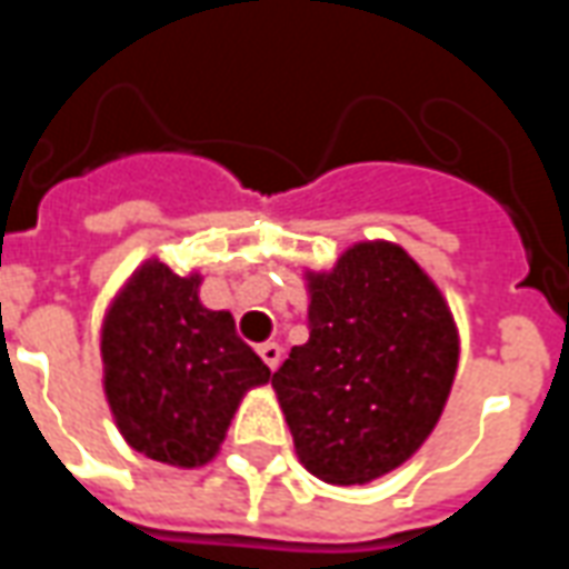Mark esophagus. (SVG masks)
Masks as SVG:
<instances>
[{"label": "esophagus", "mask_w": 569, "mask_h": 569, "mask_svg": "<svg viewBox=\"0 0 569 569\" xmlns=\"http://www.w3.org/2000/svg\"><path fill=\"white\" fill-rule=\"evenodd\" d=\"M259 357H261V362H264V366L273 371L277 366H280L283 350H280V345H273V341H264V345H259Z\"/></svg>", "instance_id": "esophagus-1"}]
</instances>
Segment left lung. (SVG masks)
<instances>
[{"label":"left lung","instance_id":"1","mask_svg":"<svg viewBox=\"0 0 569 569\" xmlns=\"http://www.w3.org/2000/svg\"><path fill=\"white\" fill-rule=\"evenodd\" d=\"M305 280L310 338L271 387L310 476L369 485L439 423L460 359L457 322L432 277L390 240H359Z\"/></svg>","mask_w":569,"mask_h":569}]
</instances>
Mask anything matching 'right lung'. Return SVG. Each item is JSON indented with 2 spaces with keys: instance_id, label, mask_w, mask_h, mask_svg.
Listing matches in <instances>:
<instances>
[{
  "instance_id": "add662e5",
  "label": "right lung",
  "mask_w": 569,
  "mask_h": 569,
  "mask_svg": "<svg viewBox=\"0 0 569 569\" xmlns=\"http://www.w3.org/2000/svg\"><path fill=\"white\" fill-rule=\"evenodd\" d=\"M198 271L146 259L109 301L100 329L103 393L118 432L158 463L194 469L219 453L234 411L271 369L200 301Z\"/></svg>"
}]
</instances>
